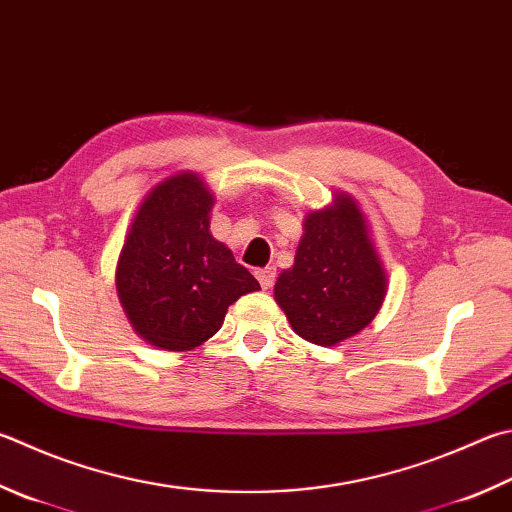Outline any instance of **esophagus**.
<instances>
[{"label":"esophagus","mask_w":512,"mask_h":512,"mask_svg":"<svg viewBox=\"0 0 512 512\" xmlns=\"http://www.w3.org/2000/svg\"><path fill=\"white\" fill-rule=\"evenodd\" d=\"M255 277L259 284H262L264 291H268V288L275 284V268H259V271H255Z\"/></svg>","instance_id":"1"}]
</instances>
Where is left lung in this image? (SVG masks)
I'll return each mask as SVG.
<instances>
[{"label": "left lung", "instance_id": "8db88e82", "mask_svg": "<svg viewBox=\"0 0 512 512\" xmlns=\"http://www.w3.org/2000/svg\"><path fill=\"white\" fill-rule=\"evenodd\" d=\"M387 293V273L369 237L367 219L345 192L311 210L295 264L275 282L297 336L320 347H336L376 318Z\"/></svg>", "mask_w": 512, "mask_h": 512}]
</instances>
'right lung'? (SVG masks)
I'll return each instance as SVG.
<instances>
[{"label": "right lung", "mask_w": 512, "mask_h": 512, "mask_svg": "<svg viewBox=\"0 0 512 512\" xmlns=\"http://www.w3.org/2000/svg\"><path fill=\"white\" fill-rule=\"evenodd\" d=\"M215 197L194 172L167 176L138 206L116 266L127 320L150 345L190 351L215 336L226 311L259 282L210 235Z\"/></svg>", "instance_id": "add662e5"}]
</instances>
